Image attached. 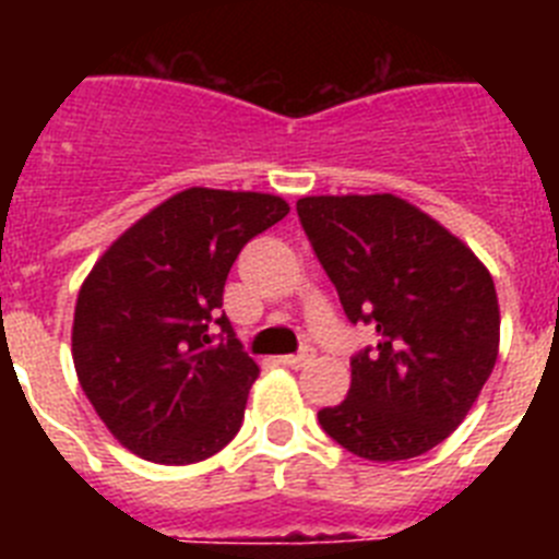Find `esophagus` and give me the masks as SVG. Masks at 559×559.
<instances>
[{
    "instance_id": "esophagus-1",
    "label": "esophagus",
    "mask_w": 559,
    "mask_h": 559,
    "mask_svg": "<svg viewBox=\"0 0 559 559\" xmlns=\"http://www.w3.org/2000/svg\"><path fill=\"white\" fill-rule=\"evenodd\" d=\"M310 360H313V353H310V349H305V353L283 355V358H280V364H283V367H288V369H302V367H308Z\"/></svg>"
}]
</instances>
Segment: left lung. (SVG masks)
I'll return each instance as SVG.
<instances>
[{
  "mask_svg": "<svg viewBox=\"0 0 559 559\" xmlns=\"http://www.w3.org/2000/svg\"><path fill=\"white\" fill-rule=\"evenodd\" d=\"M296 212L349 322L378 333V349L353 358L347 400L322 408L319 423L369 462L423 456L456 431L496 367L490 271L392 192L308 195Z\"/></svg>",
  "mask_w": 559,
  "mask_h": 559,
  "instance_id": "1",
  "label": "left lung"
}]
</instances>
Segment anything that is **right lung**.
Wrapping results in <instances>:
<instances>
[{
	"instance_id": "obj_1",
	"label": "right lung",
	"mask_w": 559,
	"mask_h": 559,
	"mask_svg": "<svg viewBox=\"0 0 559 559\" xmlns=\"http://www.w3.org/2000/svg\"><path fill=\"white\" fill-rule=\"evenodd\" d=\"M288 212L269 192L190 187L142 215L88 271L72 360L122 448L192 464L240 431L260 367L221 313L224 285L240 249Z\"/></svg>"
}]
</instances>
